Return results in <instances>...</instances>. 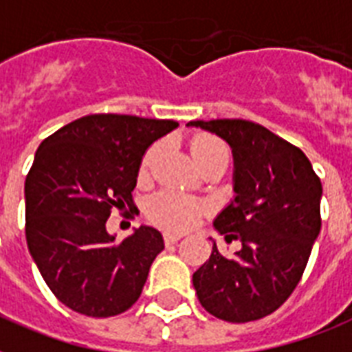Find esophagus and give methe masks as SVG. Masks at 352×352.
<instances>
[{
    "instance_id": "34e87169",
    "label": "esophagus",
    "mask_w": 352,
    "mask_h": 352,
    "mask_svg": "<svg viewBox=\"0 0 352 352\" xmlns=\"http://www.w3.org/2000/svg\"><path fill=\"white\" fill-rule=\"evenodd\" d=\"M179 240H181V236H179V234H170V232H166V234H164L166 245H175Z\"/></svg>"
}]
</instances>
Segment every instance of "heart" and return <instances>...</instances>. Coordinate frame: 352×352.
<instances>
[{"label": "heart", "mask_w": 352, "mask_h": 352, "mask_svg": "<svg viewBox=\"0 0 352 352\" xmlns=\"http://www.w3.org/2000/svg\"><path fill=\"white\" fill-rule=\"evenodd\" d=\"M229 153L223 142L210 136V134H199L192 142V153L199 162L201 158L214 155V153ZM158 146H153L147 149V153L142 158V173H146L151 168L153 160L157 157ZM208 212V203L201 199H195L192 195L173 192V190H162L147 201L146 214L149 221L158 225L160 229L170 230V232H184L192 229L199 218Z\"/></svg>", "instance_id": "heart-1"}]
</instances>
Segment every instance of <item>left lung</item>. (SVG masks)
Instances as JSON below:
<instances>
[{
    "label": "left lung",
    "instance_id": "obj_1",
    "mask_svg": "<svg viewBox=\"0 0 352 352\" xmlns=\"http://www.w3.org/2000/svg\"><path fill=\"white\" fill-rule=\"evenodd\" d=\"M221 136L234 157V192L214 227L240 251L223 256L216 243L194 273L206 312L248 323L270 316L299 284L321 230V181L307 155L249 120L190 122Z\"/></svg>",
    "mask_w": 352,
    "mask_h": 352
}]
</instances>
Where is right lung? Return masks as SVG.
Returning a JSON list of instances; mask_svg holds the SVG:
<instances>
[{
	"label": "right lung",
	"mask_w": 352,
	"mask_h": 352,
	"mask_svg": "<svg viewBox=\"0 0 352 352\" xmlns=\"http://www.w3.org/2000/svg\"><path fill=\"white\" fill-rule=\"evenodd\" d=\"M179 127L173 120L90 114L47 136L25 177V238L58 301L90 318H111L138 301L164 249L153 227L125 240L107 232L114 208L133 205L144 153Z\"/></svg>",
	"instance_id": "add662e5"
}]
</instances>
